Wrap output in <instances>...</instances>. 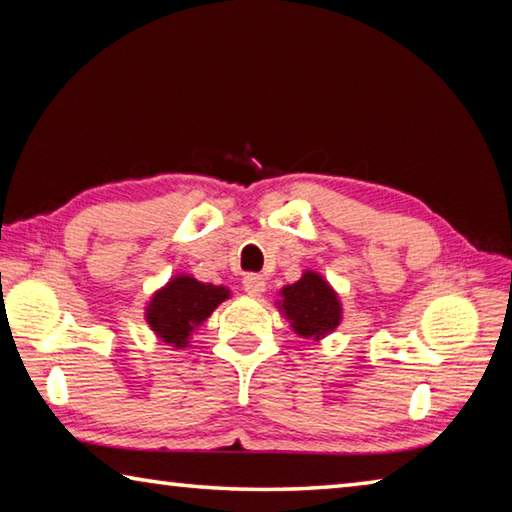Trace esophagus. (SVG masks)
<instances>
[{
	"mask_svg": "<svg viewBox=\"0 0 512 512\" xmlns=\"http://www.w3.org/2000/svg\"><path fill=\"white\" fill-rule=\"evenodd\" d=\"M242 288H245V292L251 294V297H261L265 292V279L261 274H247L245 279H242Z\"/></svg>",
	"mask_w": 512,
	"mask_h": 512,
	"instance_id": "1",
	"label": "esophagus"
}]
</instances>
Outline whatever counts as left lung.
<instances>
[{
    "instance_id": "obj_1",
    "label": "left lung",
    "mask_w": 512,
    "mask_h": 512,
    "mask_svg": "<svg viewBox=\"0 0 512 512\" xmlns=\"http://www.w3.org/2000/svg\"><path fill=\"white\" fill-rule=\"evenodd\" d=\"M279 303L294 333L306 339H321L342 324V303L330 283L317 272H303L301 279L281 290Z\"/></svg>"
}]
</instances>
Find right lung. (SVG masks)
I'll return each mask as SVG.
<instances>
[{
  "label": "right lung",
  "instance_id": "right-lung-1",
  "mask_svg": "<svg viewBox=\"0 0 512 512\" xmlns=\"http://www.w3.org/2000/svg\"><path fill=\"white\" fill-rule=\"evenodd\" d=\"M231 294L224 285L200 283L193 276L179 274L170 279L164 288L152 294L146 308V321L159 342L184 348L188 337L206 317Z\"/></svg>",
  "mask_w": 512,
  "mask_h": 512
}]
</instances>
